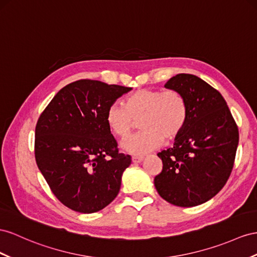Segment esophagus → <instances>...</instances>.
<instances>
[{
	"label": "esophagus",
	"mask_w": 257,
	"mask_h": 257,
	"mask_svg": "<svg viewBox=\"0 0 257 257\" xmlns=\"http://www.w3.org/2000/svg\"><path fill=\"white\" fill-rule=\"evenodd\" d=\"M133 163H135V164H137V163H141L143 160H144V157L143 156H133Z\"/></svg>",
	"instance_id": "1"
}]
</instances>
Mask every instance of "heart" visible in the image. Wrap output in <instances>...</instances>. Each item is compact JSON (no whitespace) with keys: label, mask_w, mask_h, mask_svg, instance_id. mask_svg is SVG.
<instances>
[{"label":"heart","mask_w":257,"mask_h":257,"mask_svg":"<svg viewBox=\"0 0 257 257\" xmlns=\"http://www.w3.org/2000/svg\"><path fill=\"white\" fill-rule=\"evenodd\" d=\"M189 116L188 102L175 89H139L124 98L123 104L113 103L106 111V123L111 134L127 137L140 119L142 129L121 142V149L130 154H146L172 142L185 129Z\"/></svg>","instance_id":"heart-1"}]
</instances>
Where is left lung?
Returning a JSON list of instances; mask_svg holds the SVG:
<instances>
[{"label":"left lung","mask_w":257,"mask_h":257,"mask_svg":"<svg viewBox=\"0 0 257 257\" xmlns=\"http://www.w3.org/2000/svg\"><path fill=\"white\" fill-rule=\"evenodd\" d=\"M165 88L185 95L189 116L174 147L157 154L163 169L154 185L168 203L192 207L212 199L226 185L239 143L238 126L225 98L201 78L178 74Z\"/></svg>","instance_id":"obj_1"}]
</instances>
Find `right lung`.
Wrapping results in <instances>:
<instances>
[{"instance_id": "1", "label": "right lung", "mask_w": 257, "mask_h": 257, "mask_svg": "<svg viewBox=\"0 0 257 257\" xmlns=\"http://www.w3.org/2000/svg\"><path fill=\"white\" fill-rule=\"evenodd\" d=\"M131 88L82 79L57 92L36 126L37 165L65 206L90 214L120 190L131 156L118 153L106 111Z\"/></svg>"}]
</instances>
